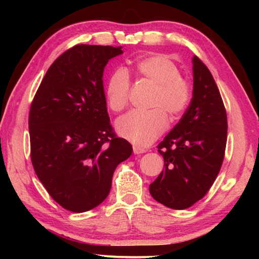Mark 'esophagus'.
Masks as SVG:
<instances>
[{
    "mask_svg": "<svg viewBox=\"0 0 259 259\" xmlns=\"http://www.w3.org/2000/svg\"><path fill=\"white\" fill-rule=\"evenodd\" d=\"M145 152H146L145 148L137 146V145L134 146V153H135V154H143V153H145Z\"/></svg>",
    "mask_w": 259,
    "mask_h": 259,
    "instance_id": "1",
    "label": "esophagus"
}]
</instances>
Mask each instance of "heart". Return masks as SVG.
<instances>
[{
    "label": "heart",
    "instance_id": "1",
    "mask_svg": "<svg viewBox=\"0 0 259 259\" xmlns=\"http://www.w3.org/2000/svg\"><path fill=\"white\" fill-rule=\"evenodd\" d=\"M139 80L155 87L150 112H130L116 121V131L135 145L145 147L152 144L166 128V116L176 119L185 111L191 100V84L174 61L163 55L139 59L135 65ZM130 80L124 69H116L109 76L105 96L108 107L114 112L123 109L129 100Z\"/></svg>",
    "mask_w": 259,
    "mask_h": 259
}]
</instances>
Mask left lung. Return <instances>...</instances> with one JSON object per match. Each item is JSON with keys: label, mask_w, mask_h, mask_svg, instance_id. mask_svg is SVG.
Wrapping results in <instances>:
<instances>
[{"label": "left lung", "mask_w": 259, "mask_h": 259, "mask_svg": "<svg viewBox=\"0 0 259 259\" xmlns=\"http://www.w3.org/2000/svg\"><path fill=\"white\" fill-rule=\"evenodd\" d=\"M193 97L186 112L159 144L164 170L150 185L153 199L165 207L190 208L207 194L224 160L227 117L216 82L194 56Z\"/></svg>", "instance_id": "1"}]
</instances>
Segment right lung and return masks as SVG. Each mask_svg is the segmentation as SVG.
<instances>
[{
	"instance_id": "1",
	"label": "right lung",
	"mask_w": 259,
	"mask_h": 259,
	"mask_svg": "<svg viewBox=\"0 0 259 259\" xmlns=\"http://www.w3.org/2000/svg\"><path fill=\"white\" fill-rule=\"evenodd\" d=\"M121 47L78 45L57 58L29 111L30 159L57 203L84 212L107 198L117 164L133 146L116 137L107 113L103 74Z\"/></svg>"
}]
</instances>
